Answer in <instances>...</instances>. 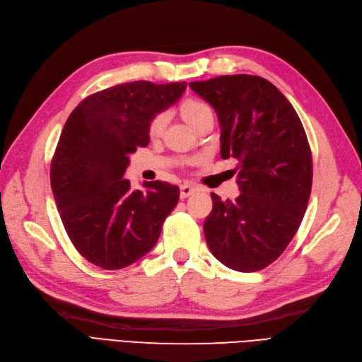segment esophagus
I'll use <instances>...</instances> for the list:
<instances>
[{
  "label": "esophagus",
  "mask_w": 362,
  "mask_h": 362,
  "mask_svg": "<svg viewBox=\"0 0 362 362\" xmlns=\"http://www.w3.org/2000/svg\"><path fill=\"white\" fill-rule=\"evenodd\" d=\"M196 193V188L188 185V183H185V185L180 187V197L185 199V197H189L191 194Z\"/></svg>",
  "instance_id": "34e87169"
}]
</instances>
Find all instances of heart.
<instances>
[{
	"instance_id": "heart-1",
	"label": "heart",
	"mask_w": 362,
	"mask_h": 362,
	"mask_svg": "<svg viewBox=\"0 0 362 362\" xmlns=\"http://www.w3.org/2000/svg\"><path fill=\"white\" fill-rule=\"evenodd\" d=\"M182 113L193 127L197 124V122H201L204 118L213 117L211 107L202 101H197V99H189V101L183 104ZM166 124H168V112L157 113L156 117L152 118V121L149 122V134L153 136L160 135L165 130Z\"/></svg>"
}]
</instances>
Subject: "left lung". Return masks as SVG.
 <instances>
[{
	"mask_svg": "<svg viewBox=\"0 0 362 362\" xmlns=\"http://www.w3.org/2000/svg\"><path fill=\"white\" fill-rule=\"evenodd\" d=\"M221 127V157L236 158L240 196L222 201L204 222L222 264L240 272L267 267L288 247L308 206L313 158L298 115L274 83L250 74L189 82Z\"/></svg>",
	"mask_w": 362,
	"mask_h": 362,
	"instance_id": "left-lung-1",
	"label": "left lung"
}]
</instances>
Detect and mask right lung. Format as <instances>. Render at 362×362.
Listing matches in <instances>:
<instances>
[{"label": "right lung", "instance_id": "1", "mask_svg": "<svg viewBox=\"0 0 362 362\" xmlns=\"http://www.w3.org/2000/svg\"><path fill=\"white\" fill-rule=\"evenodd\" d=\"M187 82L135 81L83 99L68 117L51 163V188L74 247L90 263L117 271L157 244L179 187L143 182L132 189L130 156L149 144V122L179 101Z\"/></svg>", "mask_w": 362, "mask_h": 362}]
</instances>
